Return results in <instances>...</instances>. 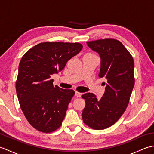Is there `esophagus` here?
I'll return each instance as SVG.
<instances>
[{"instance_id": "obj_1", "label": "esophagus", "mask_w": 154, "mask_h": 154, "mask_svg": "<svg viewBox=\"0 0 154 154\" xmlns=\"http://www.w3.org/2000/svg\"><path fill=\"white\" fill-rule=\"evenodd\" d=\"M81 95H82V93L77 92V91H75V96H76L77 97H81Z\"/></svg>"}]
</instances>
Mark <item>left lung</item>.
I'll return each instance as SVG.
<instances>
[{"label":"left lung","mask_w":154,"mask_h":154,"mask_svg":"<svg viewBox=\"0 0 154 154\" xmlns=\"http://www.w3.org/2000/svg\"><path fill=\"white\" fill-rule=\"evenodd\" d=\"M100 57L99 77L107 80L105 92L100 99L93 93L83 94L85 106L84 123L94 130L105 129L115 124L128 105L134 85L133 57L119 40L112 38L87 42Z\"/></svg>","instance_id":"obj_1"}]
</instances>
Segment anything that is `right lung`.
<instances>
[{
    "mask_svg": "<svg viewBox=\"0 0 154 154\" xmlns=\"http://www.w3.org/2000/svg\"><path fill=\"white\" fill-rule=\"evenodd\" d=\"M82 48L78 42H45L35 45L22 56L16 94L26 119L38 131L50 133L61 126L75 93L54 87L51 75L63 70L68 60Z\"/></svg>",
    "mask_w": 154,
    "mask_h": 154,
    "instance_id": "right-lung-1",
    "label": "right lung"
}]
</instances>
